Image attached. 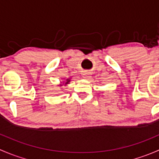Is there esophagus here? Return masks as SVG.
<instances>
[{
	"mask_svg": "<svg viewBox=\"0 0 159 159\" xmlns=\"http://www.w3.org/2000/svg\"><path fill=\"white\" fill-rule=\"evenodd\" d=\"M82 76H83V78H89V77H90V73H89V72H88V71L83 72Z\"/></svg>",
	"mask_w": 159,
	"mask_h": 159,
	"instance_id": "34e87169",
	"label": "esophagus"
}]
</instances>
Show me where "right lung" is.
Masks as SVG:
<instances>
[{
    "mask_svg": "<svg viewBox=\"0 0 159 159\" xmlns=\"http://www.w3.org/2000/svg\"><path fill=\"white\" fill-rule=\"evenodd\" d=\"M70 78H68V79H66V81H65V83L64 82H61V84H59V85L60 86H62V85H64V84H65V85H67V84H68L70 83Z\"/></svg>",
    "mask_w": 159,
    "mask_h": 159,
    "instance_id": "right-lung-1",
    "label": "right lung"
}]
</instances>
